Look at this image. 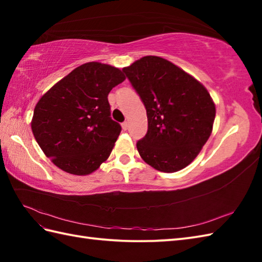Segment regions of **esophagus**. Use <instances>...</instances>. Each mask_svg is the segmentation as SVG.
Returning <instances> with one entry per match:
<instances>
[{"mask_svg":"<svg viewBox=\"0 0 262 262\" xmlns=\"http://www.w3.org/2000/svg\"><path fill=\"white\" fill-rule=\"evenodd\" d=\"M121 127H122V129H124V130H127V128H128V122H127V121H124V122H122V124H121Z\"/></svg>","mask_w":262,"mask_h":262,"instance_id":"34e87169","label":"esophagus"}]
</instances>
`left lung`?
I'll return each mask as SVG.
<instances>
[{
    "label": "left lung",
    "instance_id": "obj_1",
    "mask_svg": "<svg viewBox=\"0 0 262 262\" xmlns=\"http://www.w3.org/2000/svg\"><path fill=\"white\" fill-rule=\"evenodd\" d=\"M146 108L148 128L136 146L155 170L177 172L208 141L215 103L202 83L170 60L144 56L122 69Z\"/></svg>",
    "mask_w": 262,
    "mask_h": 262
}]
</instances>
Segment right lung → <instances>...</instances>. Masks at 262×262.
Listing matches in <instances>:
<instances>
[{
  "label": "right lung",
  "mask_w": 262,
  "mask_h": 262,
  "mask_svg": "<svg viewBox=\"0 0 262 262\" xmlns=\"http://www.w3.org/2000/svg\"><path fill=\"white\" fill-rule=\"evenodd\" d=\"M125 79L115 66L85 63L39 99L31 129L57 168L86 176L109 158L121 127L111 119L108 94Z\"/></svg>",
  "instance_id": "obj_1"
}]
</instances>
